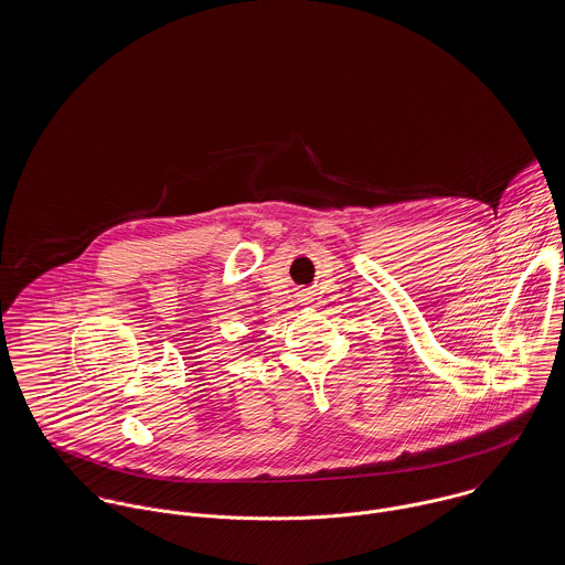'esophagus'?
I'll use <instances>...</instances> for the list:
<instances>
[{"instance_id": "obj_1", "label": "esophagus", "mask_w": 565, "mask_h": 565, "mask_svg": "<svg viewBox=\"0 0 565 565\" xmlns=\"http://www.w3.org/2000/svg\"><path fill=\"white\" fill-rule=\"evenodd\" d=\"M300 296H302V298H305V294H300Z\"/></svg>"}]
</instances>
